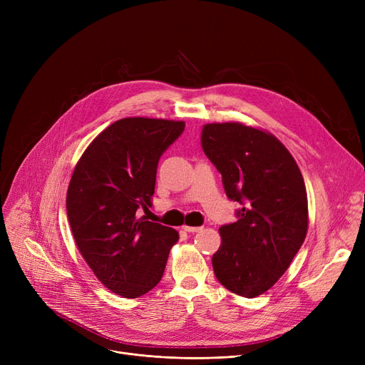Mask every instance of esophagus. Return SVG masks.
<instances>
[{"label":"esophagus","instance_id":"1","mask_svg":"<svg viewBox=\"0 0 365 365\" xmlns=\"http://www.w3.org/2000/svg\"><path fill=\"white\" fill-rule=\"evenodd\" d=\"M183 229L189 234H195V232L202 231V226H183Z\"/></svg>","mask_w":365,"mask_h":365}]
</instances>
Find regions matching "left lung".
<instances>
[{
    "instance_id": "left-lung-1",
    "label": "left lung",
    "mask_w": 365,
    "mask_h": 365,
    "mask_svg": "<svg viewBox=\"0 0 365 365\" xmlns=\"http://www.w3.org/2000/svg\"><path fill=\"white\" fill-rule=\"evenodd\" d=\"M201 145L240 202L220 226L213 269L229 292L253 299L289 269L308 232V197L292 153L272 134L240 123L205 124Z\"/></svg>"
}]
</instances>
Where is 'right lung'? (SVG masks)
<instances>
[{
  "instance_id": "add662e5",
  "label": "right lung",
  "mask_w": 365,
  "mask_h": 365,
  "mask_svg": "<svg viewBox=\"0 0 365 365\" xmlns=\"http://www.w3.org/2000/svg\"><path fill=\"white\" fill-rule=\"evenodd\" d=\"M183 121L123 118L105 128L83 153L68 187L73 240L94 275L127 299L146 294L164 274L178 231L139 217L155 192L163 153Z\"/></svg>"
}]
</instances>
